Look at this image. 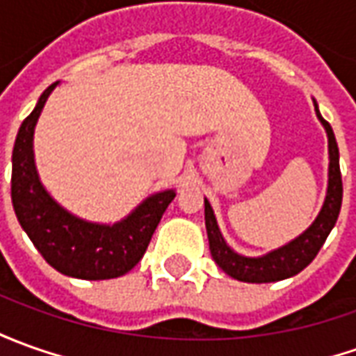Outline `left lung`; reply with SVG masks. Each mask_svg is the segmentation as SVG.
<instances>
[{"mask_svg": "<svg viewBox=\"0 0 356 356\" xmlns=\"http://www.w3.org/2000/svg\"><path fill=\"white\" fill-rule=\"evenodd\" d=\"M314 108H316V116L322 122L323 129L327 134V151H330L327 193H325L322 211L318 213L316 220L300 236H296L293 242L269 252L266 256H240L225 242L219 225H217V219H215L213 207L205 200V229H207V238H209L211 256L215 259V264L232 279H238L244 283H273V281H283V279L300 273L314 257L318 256L327 234L335 227L343 200L339 149H337V141L333 136L332 126L323 120L316 102H314Z\"/></svg>", "mask_w": 356, "mask_h": 356, "instance_id": "left-lung-1", "label": "left lung"}]
</instances>
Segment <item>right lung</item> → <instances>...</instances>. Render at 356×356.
I'll list each match as a JSON object with an SVG mask.
<instances>
[{"label": "right lung", "instance_id": "right-lung-1", "mask_svg": "<svg viewBox=\"0 0 356 356\" xmlns=\"http://www.w3.org/2000/svg\"><path fill=\"white\" fill-rule=\"evenodd\" d=\"M56 87L58 83L50 85L40 95L15 139L11 172L15 215L44 259L63 275L87 281L126 275L143 257L154 229L176 197V192L164 190L153 193L126 219L114 225L89 222L63 209L44 190L36 172L33 151L34 127Z\"/></svg>", "mask_w": 356, "mask_h": 356}]
</instances>
